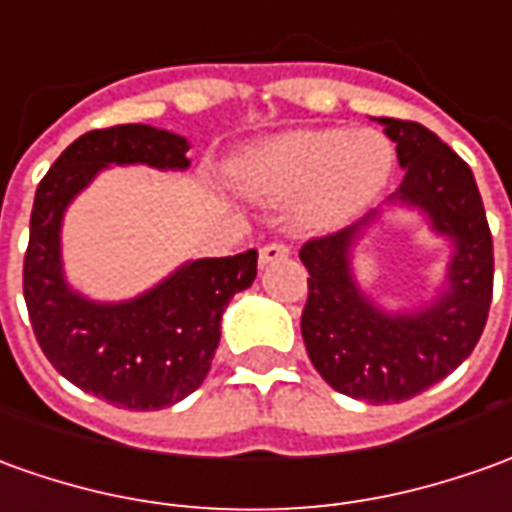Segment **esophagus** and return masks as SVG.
<instances>
[{
    "label": "esophagus",
    "mask_w": 512,
    "mask_h": 512,
    "mask_svg": "<svg viewBox=\"0 0 512 512\" xmlns=\"http://www.w3.org/2000/svg\"><path fill=\"white\" fill-rule=\"evenodd\" d=\"M287 256H290V245H284V242H267V245L259 250V264L281 262V259H287Z\"/></svg>",
    "instance_id": "1"
}]
</instances>
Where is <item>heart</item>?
Instances as JSON below:
<instances>
[{"label":"heart","instance_id":"b5f03b06","mask_svg":"<svg viewBox=\"0 0 512 512\" xmlns=\"http://www.w3.org/2000/svg\"><path fill=\"white\" fill-rule=\"evenodd\" d=\"M393 169V147L373 133L340 128L298 130L250 153L236 178L259 200L303 195L298 220L306 228H337L384 189Z\"/></svg>","mask_w":512,"mask_h":512}]
</instances>
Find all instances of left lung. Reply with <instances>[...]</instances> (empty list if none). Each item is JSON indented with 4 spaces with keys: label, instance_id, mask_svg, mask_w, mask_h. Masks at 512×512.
Returning a JSON list of instances; mask_svg holds the SVG:
<instances>
[{
    "label": "left lung",
    "instance_id": "1",
    "mask_svg": "<svg viewBox=\"0 0 512 512\" xmlns=\"http://www.w3.org/2000/svg\"><path fill=\"white\" fill-rule=\"evenodd\" d=\"M396 142L404 181L390 203L421 209L432 231L449 236L446 290L415 312H382L359 290L351 248L376 220V211L337 234L309 239L301 262L309 270V298L301 315L306 354L343 396L368 404H396L424 393L471 357L493 298V239L474 172L424 125L382 116Z\"/></svg>",
    "mask_w": 512,
    "mask_h": 512
}]
</instances>
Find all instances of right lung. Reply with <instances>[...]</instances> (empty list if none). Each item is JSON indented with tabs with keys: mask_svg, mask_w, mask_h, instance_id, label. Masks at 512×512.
Listing matches in <instances>:
<instances>
[{
	"mask_svg": "<svg viewBox=\"0 0 512 512\" xmlns=\"http://www.w3.org/2000/svg\"><path fill=\"white\" fill-rule=\"evenodd\" d=\"M186 150L183 136L150 125L88 130L35 189L24 253V301L35 340L61 376L122 410H164L195 393L220 343L222 312L253 284L259 253L186 262L139 298L97 303L63 278V211L100 169H186Z\"/></svg>",
	"mask_w": 512,
	"mask_h": 512,
	"instance_id": "right-lung-1",
	"label": "right lung"
}]
</instances>
